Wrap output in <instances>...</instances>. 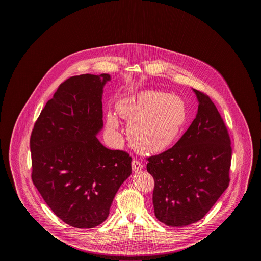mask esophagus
I'll return each mask as SVG.
<instances>
[{"label": "esophagus", "instance_id": "1", "mask_svg": "<svg viewBox=\"0 0 261 261\" xmlns=\"http://www.w3.org/2000/svg\"><path fill=\"white\" fill-rule=\"evenodd\" d=\"M142 168H143L142 162H139V161H137V160L134 159V160L132 161V170H133L134 172H138V171H140Z\"/></svg>", "mask_w": 261, "mask_h": 261}]
</instances>
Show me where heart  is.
Instances as JSON below:
<instances>
[{
    "label": "heart",
    "mask_w": 261,
    "mask_h": 261,
    "mask_svg": "<svg viewBox=\"0 0 261 261\" xmlns=\"http://www.w3.org/2000/svg\"><path fill=\"white\" fill-rule=\"evenodd\" d=\"M118 113L130 123L128 138L133 147L145 153L168 149L180 136L186 123V105L182 98L161 91H143L117 105ZM117 118L109 114L107 131L118 129Z\"/></svg>",
    "instance_id": "obj_1"
}]
</instances>
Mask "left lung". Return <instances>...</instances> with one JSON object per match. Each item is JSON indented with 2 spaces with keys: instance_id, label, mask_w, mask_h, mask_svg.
<instances>
[{
  "instance_id": "1",
  "label": "left lung",
  "mask_w": 261,
  "mask_h": 261,
  "mask_svg": "<svg viewBox=\"0 0 261 261\" xmlns=\"http://www.w3.org/2000/svg\"><path fill=\"white\" fill-rule=\"evenodd\" d=\"M198 113L184 135L158 155L147 159L154 179L155 217L167 226L200 220L229 186L231 140L211 98L196 89Z\"/></svg>"
}]
</instances>
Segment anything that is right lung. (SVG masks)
<instances>
[{
    "instance_id": "add662e5",
    "label": "right lung",
    "mask_w": 261,
    "mask_h": 261,
    "mask_svg": "<svg viewBox=\"0 0 261 261\" xmlns=\"http://www.w3.org/2000/svg\"><path fill=\"white\" fill-rule=\"evenodd\" d=\"M106 73L66 79L42 110L30 137L31 178L53 212L75 228L102 223L132 159L103 147L101 95Z\"/></svg>"
}]
</instances>
